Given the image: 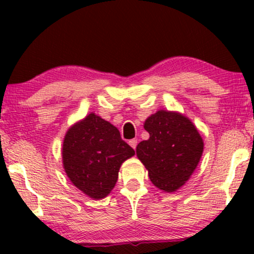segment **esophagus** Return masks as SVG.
Instances as JSON below:
<instances>
[{"label":"esophagus","mask_w":254,"mask_h":254,"mask_svg":"<svg viewBox=\"0 0 254 254\" xmlns=\"http://www.w3.org/2000/svg\"><path fill=\"white\" fill-rule=\"evenodd\" d=\"M129 144L131 145V147L133 148V149H136V147H137V139H136V138L130 139V141H129Z\"/></svg>","instance_id":"esophagus-1"}]
</instances>
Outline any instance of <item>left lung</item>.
I'll return each mask as SVG.
<instances>
[{"label":"left lung","mask_w":254,"mask_h":254,"mask_svg":"<svg viewBox=\"0 0 254 254\" xmlns=\"http://www.w3.org/2000/svg\"><path fill=\"white\" fill-rule=\"evenodd\" d=\"M147 141L136 148L138 159L160 190L173 192L193 173L203 153V139L194 125L179 113L157 111L145 121Z\"/></svg>","instance_id":"obj_1"}]
</instances>
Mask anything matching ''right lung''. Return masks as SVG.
Segmentation results:
<instances>
[{
	"mask_svg": "<svg viewBox=\"0 0 254 254\" xmlns=\"http://www.w3.org/2000/svg\"><path fill=\"white\" fill-rule=\"evenodd\" d=\"M62 154L71 183L90 198L101 199L115 188L121 165L135 150L122 139L117 127L90 113L68 130Z\"/></svg>",
	"mask_w": 254,
	"mask_h": 254,
	"instance_id": "obj_1",
	"label": "right lung"
}]
</instances>
